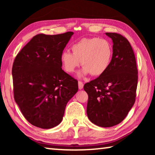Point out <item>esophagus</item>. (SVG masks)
Here are the masks:
<instances>
[{
	"instance_id": "esophagus-1",
	"label": "esophagus",
	"mask_w": 155,
	"mask_h": 155,
	"mask_svg": "<svg viewBox=\"0 0 155 155\" xmlns=\"http://www.w3.org/2000/svg\"><path fill=\"white\" fill-rule=\"evenodd\" d=\"M78 89H79V90H82V89L83 88V82H81V81H78Z\"/></svg>"
}]
</instances>
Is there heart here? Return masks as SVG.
Here are the masks:
<instances>
[{"label":"heart","mask_w":155,"mask_h":155,"mask_svg":"<svg viewBox=\"0 0 155 155\" xmlns=\"http://www.w3.org/2000/svg\"><path fill=\"white\" fill-rule=\"evenodd\" d=\"M72 52L64 51L60 60L63 68L72 74L81 65L83 68L78 73L79 77L91 74L98 77L104 74L111 65L113 57L111 44L105 39L83 38L73 44Z\"/></svg>","instance_id":"1"}]
</instances>
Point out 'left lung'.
Returning a JSON list of instances; mask_svg holds the SVG:
<instances>
[{
    "mask_svg": "<svg viewBox=\"0 0 155 155\" xmlns=\"http://www.w3.org/2000/svg\"><path fill=\"white\" fill-rule=\"evenodd\" d=\"M113 41V57L107 72L84 85L88 94L87 114L98 127H111L123 121L135 101L137 68L134 52L124 37L105 33Z\"/></svg>",
    "mask_w": 155,
    "mask_h": 155,
    "instance_id": "1",
    "label": "left lung"
}]
</instances>
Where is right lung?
I'll list each match as a JSON object with an SVG mask.
<instances>
[{
  "label": "right lung",
  "mask_w": 155,
  "mask_h": 155,
  "mask_svg": "<svg viewBox=\"0 0 155 155\" xmlns=\"http://www.w3.org/2000/svg\"><path fill=\"white\" fill-rule=\"evenodd\" d=\"M74 34H39L17 54L12 68L14 95L27 121L48 129L63 120L78 81L62 70L61 52Z\"/></svg>",
  "instance_id": "obj_1"
}]
</instances>
